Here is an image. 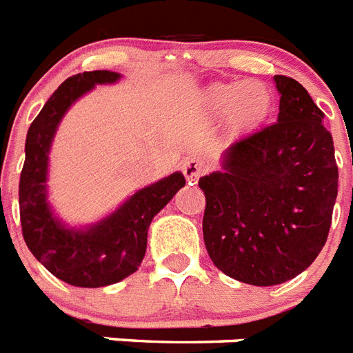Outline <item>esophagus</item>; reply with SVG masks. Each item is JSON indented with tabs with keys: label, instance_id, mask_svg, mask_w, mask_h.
Segmentation results:
<instances>
[{
	"label": "esophagus",
	"instance_id": "34e87169",
	"mask_svg": "<svg viewBox=\"0 0 353 353\" xmlns=\"http://www.w3.org/2000/svg\"><path fill=\"white\" fill-rule=\"evenodd\" d=\"M182 171H184L185 180H188L190 184H194V182H196V180H199L202 174H204L205 165H204V162H202V160L194 159V157H193V159L185 160L184 165H182Z\"/></svg>",
	"mask_w": 353,
	"mask_h": 353
}]
</instances>
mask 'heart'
<instances>
[{"label":"heart","mask_w":353,"mask_h":353,"mask_svg":"<svg viewBox=\"0 0 353 353\" xmlns=\"http://www.w3.org/2000/svg\"><path fill=\"white\" fill-rule=\"evenodd\" d=\"M273 97L262 81H221L205 91L204 107L211 118L228 114L233 132H248L259 128L272 112Z\"/></svg>","instance_id":"obj_1"}]
</instances>
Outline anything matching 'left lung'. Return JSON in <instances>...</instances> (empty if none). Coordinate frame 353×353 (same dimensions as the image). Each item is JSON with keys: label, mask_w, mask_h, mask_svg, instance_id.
Listing matches in <instances>:
<instances>
[{"label": "left lung", "mask_w": 353, "mask_h": 353, "mask_svg": "<svg viewBox=\"0 0 353 353\" xmlns=\"http://www.w3.org/2000/svg\"><path fill=\"white\" fill-rule=\"evenodd\" d=\"M273 81L281 97L277 123L231 143L221 169L199 180L211 261L253 286L286 283L315 261L339 180L323 111L293 78Z\"/></svg>", "instance_id": "8db88e82"}]
</instances>
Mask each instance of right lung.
Wrapping results in <instances>:
<instances>
[{"label": "right lung", "mask_w": 353, "mask_h": 353, "mask_svg": "<svg viewBox=\"0 0 353 353\" xmlns=\"http://www.w3.org/2000/svg\"><path fill=\"white\" fill-rule=\"evenodd\" d=\"M122 80L120 72L92 70L65 80L30 123L19 179V216L30 253L54 277L78 288L120 283L142 264L149 225L185 185L180 171L134 191L117 210L91 224H69L49 200L50 149L70 107L97 85Z\"/></svg>", "instance_id": "obj_1"}]
</instances>
